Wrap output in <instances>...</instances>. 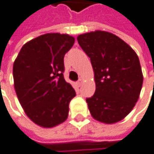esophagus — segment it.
I'll use <instances>...</instances> for the list:
<instances>
[{"mask_svg":"<svg viewBox=\"0 0 154 154\" xmlns=\"http://www.w3.org/2000/svg\"><path fill=\"white\" fill-rule=\"evenodd\" d=\"M77 85H78V86L80 87V86H81V85L83 84V79H79V80L77 81Z\"/></svg>","mask_w":154,"mask_h":154,"instance_id":"34e87169","label":"esophagus"}]
</instances>
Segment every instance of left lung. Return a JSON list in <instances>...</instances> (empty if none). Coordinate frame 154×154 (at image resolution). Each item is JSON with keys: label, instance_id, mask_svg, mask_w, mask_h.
<instances>
[{"label": "left lung", "instance_id": "left-lung-1", "mask_svg": "<svg viewBox=\"0 0 154 154\" xmlns=\"http://www.w3.org/2000/svg\"><path fill=\"white\" fill-rule=\"evenodd\" d=\"M77 41L95 74V94L86 98L91 116L106 124L122 121L134 109L142 88L137 54L122 38L104 31L81 34Z\"/></svg>", "mask_w": 154, "mask_h": 154}]
</instances>
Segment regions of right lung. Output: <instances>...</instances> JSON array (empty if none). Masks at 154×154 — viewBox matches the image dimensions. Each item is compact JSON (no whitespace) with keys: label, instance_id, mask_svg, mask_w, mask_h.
Returning a JSON list of instances; mask_svg holds the SVG:
<instances>
[{"label":"right lung","instance_id":"add662e5","mask_svg":"<svg viewBox=\"0 0 154 154\" xmlns=\"http://www.w3.org/2000/svg\"><path fill=\"white\" fill-rule=\"evenodd\" d=\"M74 42L68 34H43L25 44L14 63L19 102L26 116L42 128L55 127L68 117L76 92L64 80V57Z\"/></svg>","mask_w":154,"mask_h":154}]
</instances>
